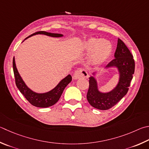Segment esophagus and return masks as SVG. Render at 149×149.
<instances>
[{"instance_id":"34e87169","label":"esophagus","mask_w":149,"mask_h":149,"mask_svg":"<svg viewBox=\"0 0 149 149\" xmlns=\"http://www.w3.org/2000/svg\"><path fill=\"white\" fill-rule=\"evenodd\" d=\"M88 76V72H86L85 70L79 68V69H77L76 71L74 72L73 78L75 79H79V78H82V77L87 78Z\"/></svg>"}]
</instances>
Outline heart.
Masks as SVG:
<instances>
[{
  "label": "heart",
  "mask_w": 149,
  "mask_h": 149,
  "mask_svg": "<svg viewBox=\"0 0 149 149\" xmlns=\"http://www.w3.org/2000/svg\"><path fill=\"white\" fill-rule=\"evenodd\" d=\"M85 48L86 51L91 52V61L96 64L104 63L112 52L111 44L105 40L91 38L85 43Z\"/></svg>",
  "instance_id": "1"
}]
</instances>
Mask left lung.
I'll list each match as a JSON object with an SVG mask.
<instances>
[{
	"label": "left lung",
	"mask_w": 149,
	"mask_h": 149,
	"mask_svg": "<svg viewBox=\"0 0 149 149\" xmlns=\"http://www.w3.org/2000/svg\"><path fill=\"white\" fill-rule=\"evenodd\" d=\"M115 58L107 65V68L116 66L120 74L117 86L109 93H102L98 89L96 79L89 77V88L86 98L89 104L96 109L107 110L114 106L128 93L135 70L133 55L124 43L118 39Z\"/></svg>",
	"instance_id": "obj_1"
}]
</instances>
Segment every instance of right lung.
I'll use <instances>...</instances> for the list:
<instances>
[{"instance_id": "obj_1", "label": "right lung", "mask_w": 149, "mask_h": 149, "mask_svg": "<svg viewBox=\"0 0 149 149\" xmlns=\"http://www.w3.org/2000/svg\"><path fill=\"white\" fill-rule=\"evenodd\" d=\"M38 34H45L51 37L63 36V34H61L50 33V32H47L45 31H38L30 35L25 40L27 39L28 38L32 36H34V35ZM13 70L15 77V85L21 92V93L25 97V98L30 102V104L38 107H48L55 104L58 101V100L60 99L64 88L72 81V76L70 75H68L65 78H64L63 80L61 81V82L53 90L45 93L38 94L32 91L24 83L22 78L21 77L19 74L17 68H16L14 57L13 58Z\"/></svg>"}]
</instances>
